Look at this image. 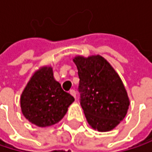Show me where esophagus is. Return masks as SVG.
Instances as JSON below:
<instances>
[{
    "label": "esophagus",
    "instance_id": "esophagus-1",
    "mask_svg": "<svg viewBox=\"0 0 152 152\" xmlns=\"http://www.w3.org/2000/svg\"><path fill=\"white\" fill-rule=\"evenodd\" d=\"M69 93H70V94H71V95H72L74 98H76V91H75V90H73V89H72V90H70V91H69Z\"/></svg>",
    "mask_w": 152,
    "mask_h": 152
}]
</instances>
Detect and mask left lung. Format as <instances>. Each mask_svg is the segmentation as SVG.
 <instances>
[{"instance_id":"left-lung-1","label":"left lung","mask_w":152,"mask_h":152,"mask_svg":"<svg viewBox=\"0 0 152 152\" xmlns=\"http://www.w3.org/2000/svg\"><path fill=\"white\" fill-rule=\"evenodd\" d=\"M80 79V104L88 123L99 131L114 129L126 116L129 100L125 87L103 57L74 59Z\"/></svg>"}]
</instances>
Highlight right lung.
I'll return each instance as SVG.
<instances>
[{"label":"right lung","instance_id":"obj_1","mask_svg":"<svg viewBox=\"0 0 152 152\" xmlns=\"http://www.w3.org/2000/svg\"><path fill=\"white\" fill-rule=\"evenodd\" d=\"M74 100L54 80L52 68L45 67L32 76L23 91L21 109L29 121L47 127L59 122Z\"/></svg>","mask_w":152,"mask_h":152}]
</instances>
